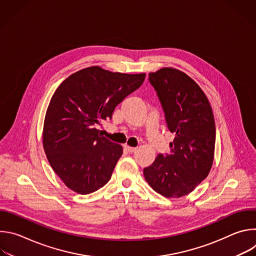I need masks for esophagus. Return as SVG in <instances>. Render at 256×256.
I'll return each mask as SVG.
<instances>
[{
    "label": "esophagus",
    "mask_w": 256,
    "mask_h": 256,
    "mask_svg": "<svg viewBox=\"0 0 256 256\" xmlns=\"http://www.w3.org/2000/svg\"><path fill=\"white\" fill-rule=\"evenodd\" d=\"M124 148L128 150V152H130V153H134V152H136V148H134V147H130V146H124Z\"/></svg>",
    "instance_id": "obj_1"
}]
</instances>
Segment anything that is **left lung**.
<instances>
[{
	"label": "left lung",
	"mask_w": 256,
	"mask_h": 256,
	"mask_svg": "<svg viewBox=\"0 0 256 256\" xmlns=\"http://www.w3.org/2000/svg\"><path fill=\"white\" fill-rule=\"evenodd\" d=\"M149 82L175 138L170 142V153L159 154L144 169V175L156 192L181 198L190 194L212 168L216 142L212 106L200 86L176 68L151 72Z\"/></svg>",
	"instance_id": "1"
}]
</instances>
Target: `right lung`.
Here are the masks:
<instances>
[{"label":"right lung","mask_w":256,"mask_h":256,"mask_svg":"<svg viewBox=\"0 0 256 256\" xmlns=\"http://www.w3.org/2000/svg\"><path fill=\"white\" fill-rule=\"evenodd\" d=\"M144 74H122L99 66L83 68L56 90L44 126V148L58 176L72 190L94 192L112 177L122 147L97 130L116 107L140 87Z\"/></svg>","instance_id":"1"}]
</instances>
